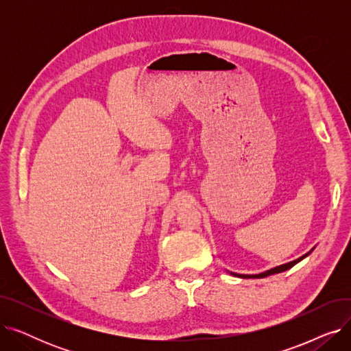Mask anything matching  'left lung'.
Wrapping results in <instances>:
<instances>
[{
  "instance_id": "left-lung-1",
  "label": "left lung",
  "mask_w": 351,
  "mask_h": 351,
  "mask_svg": "<svg viewBox=\"0 0 351 351\" xmlns=\"http://www.w3.org/2000/svg\"><path fill=\"white\" fill-rule=\"evenodd\" d=\"M313 249H315V247H313ZM313 249H311L308 253H306V254H303L302 257H299V259H296V261L285 263V265H280V266H276V267H273V269H270V270H266V271H263V273H259V274H237V273H232V271H230V274L236 276V278H242V279H262V278H267V276H270V274H276V273H280V271L289 270L290 267H293L294 265L299 263L300 261H303L306 256H308V254L313 252Z\"/></svg>"
}]
</instances>
